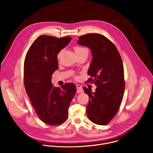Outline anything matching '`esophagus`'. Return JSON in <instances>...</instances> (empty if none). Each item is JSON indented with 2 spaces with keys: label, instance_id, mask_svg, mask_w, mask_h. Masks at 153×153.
Masks as SVG:
<instances>
[{
  "label": "esophagus",
  "instance_id": "34e87169",
  "mask_svg": "<svg viewBox=\"0 0 153 153\" xmlns=\"http://www.w3.org/2000/svg\"><path fill=\"white\" fill-rule=\"evenodd\" d=\"M76 88H77V93H82L83 92V90L82 88V86L80 85H76Z\"/></svg>",
  "mask_w": 153,
  "mask_h": 153
}]
</instances>
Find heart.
I'll use <instances>...</instances> for the list:
<instances>
[{
	"instance_id": "heart-1",
	"label": "heart",
	"mask_w": 153,
	"mask_h": 153,
	"mask_svg": "<svg viewBox=\"0 0 153 153\" xmlns=\"http://www.w3.org/2000/svg\"><path fill=\"white\" fill-rule=\"evenodd\" d=\"M74 51L76 52V54L77 53H82V52H83V51H88V50H87L86 48H83L82 47H80V46H78V45H76L74 47ZM61 53L62 51H59L57 54V58L59 59L60 58V54H61Z\"/></svg>"
}]
</instances>
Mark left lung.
<instances>
[{"label":"left lung","instance_id":"1","mask_svg":"<svg viewBox=\"0 0 153 153\" xmlns=\"http://www.w3.org/2000/svg\"><path fill=\"white\" fill-rule=\"evenodd\" d=\"M77 43L91 51L93 59L88 71L91 77L87 82L97 86L95 93L83 88L89 96L87 116L96 124L106 125L117 114L124 93L122 60L114 43L103 35L87 34L80 36Z\"/></svg>","mask_w":153,"mask_h":153}]
</instances>
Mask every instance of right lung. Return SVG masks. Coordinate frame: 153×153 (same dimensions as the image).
Wrapping results in <instances>:
<instances>
[{
    "label": "right lung",
    "instance_id": "obj_1",
    "mask_svg": "<svg viewBox=\"0 0 153 153\" xmlns=\"http://www.w3.org/2000/svg\"><path fill=\"white\" fill-rule=\"evenodd\" d=\"M71 39L70 36H40L32 43L25 56V90L37 115L48 125H58L68 119V107L76 92L73 83H67L61 88L51 83L52 75L59 68L57 54Z\"/></svg>",
    "mask_w": 153,
    "mask_h": 153
}]
</instances>
